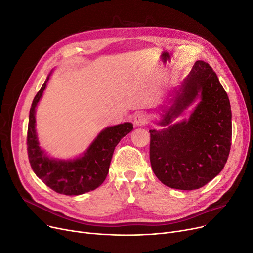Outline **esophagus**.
<instances>
[{
  "instance_id": "esophagus-1",
  "label": "esophagus",
  "mask_w": 253,
  "mask_h": 253,
  "mask_svg": "<svg viewBox=\"0 0 253 253\" xmlns=\"http://www.w3.org/2000/svg\"><path fill=\"white\" fill-rule=\"evenodd\" d=\"M148 121H149V118H148L147 114L142 113V112L137 113L134 117V124L136 126H144L148 123Z\"/></svg>"
}]
</instances>
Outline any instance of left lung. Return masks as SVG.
Returning <instances> with one entry per match:
<instances>
[{"mask_svg":"<svg viewBox=\"0 0 253 253\" xmlns=\"http://www.w3.org/2000/svg\"><path fill=\"white\" fill-rule=\"evenodd\" d=\"M159 125L150 130V161L168 187L199 189L222 170L232 145V109L228 96L208 63L196 61ZM201 101L188 120H172L194 101Z\"/></svg>","mask_w":253,"mask_h":253,"instance_id":"obj_1","label":"left lung"}]
</instances>
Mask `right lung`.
Wrapping results in <instances>:
<instances>
[{"mask_svg":"<svg viewBox=\"0 0 253 253\" xmlns=\"http://www.w3.org/2000/svg\"><path fill=\"white\" fill-rule=\"evenodd\" d=\"M49 76L50 73L36 94L30 109L27 136L29 161L37 177L53 191L65 195L84 194L99 187L104 182L116 146L132 131L133 125L127 122L105 128L79 158H49L39 147L35 129L36 106L45 90Z\"/></svg>","mask_w":253,"mask_h":253,"instance_id":"obj_1","label":"right lung"}]
</instances>
